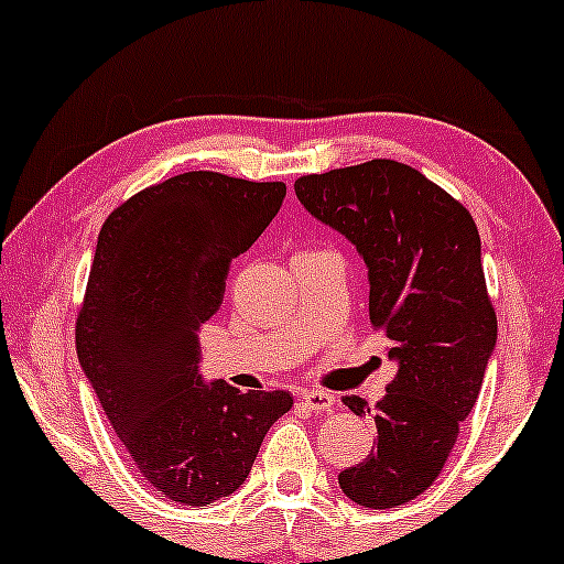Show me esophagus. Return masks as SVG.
<instances>
[{
    "mask_svg": "<svg viewBox=\"0 0 564 564\" xmlns=\"http://www.w3.org/2000/svg\"><path fill=\"white\" fill-rule=\"evenodd\" d=\"M300 404L305 406L307 412H329L332 406L337 404V399L326 391H305L300 393Z\"/></svg>",
    "mask_w": 564,
    "mask_h": 564,
    "instance_id": "34e87169",
    "label": "esophagus"
}]
</instances>
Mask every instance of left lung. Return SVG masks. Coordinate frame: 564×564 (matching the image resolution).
Wrapping results in <instances>:
<instances>
[{"label":"left lung","mask_w":564,"mask_h":564,"mask_svg":"<svg viewBox=\"0 0 564 564\" xmlns=\"http://www.w3.org/2000/svg\"><path fill=\"white\" fill-rule=\"evenodd\" d=\"M294 192L369 268V321L399 372L375 404L377 447L339 487L364 509H395L442 474L495 348L479 230L460 200L395 160L300 176ZM343 404L369 412L361 395Z\"/></svg>","instance_id":"obj_1"}]
</instances>
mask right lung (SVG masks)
<instances>
[{"mask_svg":"<svg viewBox=\"0 0 564 564\" xmlns=\"http://www.w3.org/2000/svg\"><path fill=\"white\" fill-rule=\"evenodd\" d=\"M286 197L283 182L189 171L135 192L98 235L77 356L133 466L158 492L208 506L238 490L289 391L240 393L197 375V332L230 262Z\"/></svg>","mask_w":564,"mask_h":564,"instance_id":"add662e5","label":"right lung"}]
</instances>
